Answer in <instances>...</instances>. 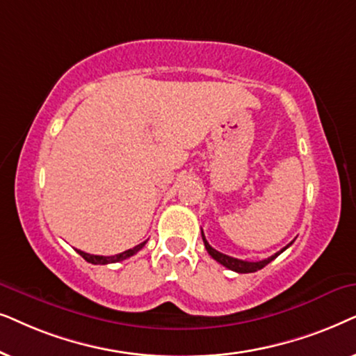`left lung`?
<instances>
[{
    "instance_id": "8db88e82",
    "label": "left lung",
    "mask_w": 356,
    "mask_h": 356,
    "mask_svg": "<svg viewBox=\"0 0 356 356\" xmlns=\"http://www.w3.org/2000/svg\"><path fill=\"white\" fill-rule=\"evenodd\" d=\"M202 238H203V243H205V249H207V252L210 254L211 257L216 260V262H220L221 265H225L226 268L233 270V272H238V273H252V272H257V270L264 268L265 265L272 262L273 259H277L278 255H280V254L283 252V250L288 249V248H290V245L293 244V243H290V244L286 245V248H283V249L280 250V252L273 254L272 257H268V259H264V260H259V262H248V260L234 259V257H229V255H226V254H221V252H218L216 249H213L211 245L208 244V241L205 239V234H203V231H202Z\"/></svg>"
}]
</instances>
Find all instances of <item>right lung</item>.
Masks as SVG:
<instances>
[{
  "mask_svg": "<svg viewBox=\"0 0 356 356\" xmlns=\"http://www.w3.org/2000/svg\"><path fill=\"white\" fill-rule=\"evenodd\" d=\"M146 241L145 243H141L138 245H135L134 249H129L125 250V252H120V254H115V255H92V254H88V252H83V250H78L76 249V252H78L81 257L86 260L89 264H94V265H106V264H115V262H120V260H125L131 257V255H135L138 250H141L145 248Z\"/></svg>",
  "mask_w": 356,
  "mask_h": 356,
  "instance_id": "right-lung-1",
  "label": "right lung"
}]
</instances>
